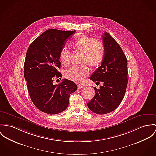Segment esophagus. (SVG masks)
<instances>
[{
	"mask_svg": "<svg viewBox=\"0 0 156 156\" xmlns=\"http://www.w3.org/2000/svg\"><path fill=\"white\" fill-rule=\"evenodd\" d=\"M83 87V86H82V85H77V89H80L82 88Z\"/></svg>",
	"mask_w": 156,
	"mask_h": 156,
	"instance_id": "obj_1",
	"label": "esophagus"
}]
</instances>
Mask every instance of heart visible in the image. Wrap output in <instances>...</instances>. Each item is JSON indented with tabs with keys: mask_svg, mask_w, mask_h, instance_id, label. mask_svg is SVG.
<instances>
[{
	"mask_svg": "<svg viewBox=\"0 0 156 156\" xmlns=\"http://www.w3.org/2000/svg\"><path fill=\"white\" fill-rule=\"evenodd\" d=\"M73 47L82 52V62L87 64L91 68H97L102 63L105 54L103 44L98 40L92 39L86 36L78 37L72 43ZM70 52L63 48L59 52V59L64 66L69 64ZM89 74V69L86 64L72 67L65 73L67 79L74 82L81 83Z\"/></svg>",
	"mask_w": 156,
	"mask_h": 156,
	"instance_id": "obj_1",
	"label": "heart"
}]
</instances>
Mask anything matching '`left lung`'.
Instances as JSON below:
<instances>
[{"label": "left lung", "instance_id": "left-lung-1", "mask_svg": "<svg viewBox=\"0 0 156 156\" xmlns=\"http://www.w3.org/2000/svg\"><path fill=\"white\" fill-rule=\"evenodd\" d=\"M105 54L101 66L91 75L90 79L103 85L87 104L92 112L108 113L115 110L124 98L128 85V61L123 50L110 34L102 36Z\"/></svg>", "mask_w": 156, "mask_h": 156}]
</instances>
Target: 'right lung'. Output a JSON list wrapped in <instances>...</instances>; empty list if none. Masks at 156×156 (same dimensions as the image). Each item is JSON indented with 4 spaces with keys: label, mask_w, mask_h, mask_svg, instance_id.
<instances>
[{
    "label": "right lung",
    "mask_w": 156,
    "mask_h": 156,
    "mask_svg": "<svg viewBox=\"0 0 156 156\" xmlns=\"http://www.w3.org/2000/svg\"><path fill=\"white\" fill-rule=\"evenodd\" d=\"M76 31L49 29L37 37L28 47L24 66L30 97L39 110L49 114L64 112L68 107L70 95L77 85L64 79L58 85L53 79L62 77L59 52L67 39Z\"/></svg>",
    "instance_id": "1"
}]
</instances>
